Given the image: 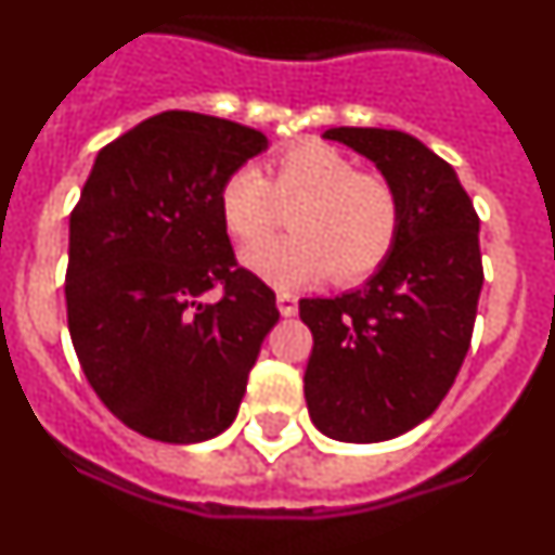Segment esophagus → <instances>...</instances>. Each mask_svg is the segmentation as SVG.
<instances>
[{
  "mask_svg": "<svg viewBox=\"0 0 555 555\" xmlns=\"http://www.w3.org/2000/svg\"><path fill=\"white\" fill-rule=\"evenodd\" d=\"M276 307L282 315H296L299 301H296V296H291V293H276Z\"/></svg>",
  "mask_w": 555,
  "mask_h": 555,
  "instance_id": "34e87169",
  "label": "esophagus"
}]
</instances>
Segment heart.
Returning <instances> with one entry per match:
<instances>
[{
    "instance_id": "1",
    "label": "heart",
    "mask_w": 555,
    "mask_h": 555,
    "mask_svg": "<svg viewBox=\"0 0 555 555\" xmlns=\"http://www.w3.org/2000/svg\"><path fill=\"white\" fill-rule=\"evenodd\" d=\"M259 175L240 166L220 183L217 211L256 276L273 287L315 285L333 273L335 285H361L392 256L400 236L398 189L330 143L305 141L279 149ZM288 215L293 237L256 246L272 230L278 208Z\"/></svg>"
}]
</instances>
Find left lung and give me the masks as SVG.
Here are the masks:
<instances>
[{
    "mask_svg": "<svg viewBox=\"0 0 555 555\" xmlns=\"http://www.w3.org/2000/svg\"><path fill=\"white\" fill-rule=\"evenodd\" d=\"M324 138L384 171L403 220L392 256L361 291L299 301L313 333L305 398L321 435L380 443L440 406L472 347L486 279L479 217L454 169L412 134L338 127Z\"/></svg>",
    "mask_w": 555,
    "mask_h": 555,
    "instance_id": "8db88e82",
    "label": "left lung"
}]
</instances>
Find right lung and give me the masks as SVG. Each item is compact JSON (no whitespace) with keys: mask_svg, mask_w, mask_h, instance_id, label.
<instances>
[{"mask_svg":"<svg viewBox=\"0 0 555 555\" xmlns=\"http://www.w3.org/2000/svg\"><path fill=\"white\" fill-rule=\"evenodd\" d=\"M264 146L234 120L160 112L98 152L69 214V338L101 403L138 435L199 443L234 423L279 310L236 262L217 191ZM208 289L221 296L206 302Z\"/></svg>","mask_w":555,"mask_h":555,"instance_id":"obj_1","label":"right lung"}]
</instances>
